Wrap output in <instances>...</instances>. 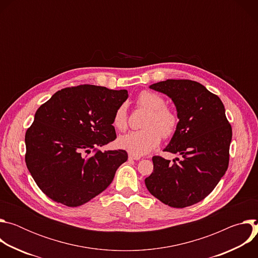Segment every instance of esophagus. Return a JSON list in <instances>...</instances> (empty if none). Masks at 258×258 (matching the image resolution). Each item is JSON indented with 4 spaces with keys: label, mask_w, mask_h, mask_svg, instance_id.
Listing matches in <instances>:
<instances>
[{
    "label": "esophagus",
    "mask_w": 258,
    "mask_h": 258,
    "mask_svg": "<svg viewBox=\"0 0 258 258\" xmlns=\"http://www.w3.org/2000/svg\"><path fill=\"white\" fill-rule=\"evenodd\" d=\"M128 159H131V160H140L141 157L140 156H135L133 154H128Z\"/></svg>",
    "instance_id": "1"
}]
</instances>
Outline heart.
Returning a JSON list of instances; mask_svg holds the SVG:
<instances>
[{
    "label": "heart",
    "mask_w": 258,
    "mask_h": 258,
    "mask_svg": "<svg viewBox=\"0 0 258 258\" xmlns=\"http://www.w3.org/2000/svg\"><path fill=\"white\" fill-rule=\"evenodd\" d=\"M138 105L149 111L144 122L146 128L120 136L117 145L130 154L142 156L156 148L161 141V135L169 138L175 133L178 118L172 110L165 107V100L155 93L142 92L138 97ZM113 125L120 132L127 127L125 105H120L116 109Z\"/></svg>",
    "instance_id": "heart-1"
}]
</instances>
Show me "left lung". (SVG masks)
Here are the masks:
<instances>
[{"label":"left lung","instance_id":"1","mask_svg":"<svg viewBox=\"0 0 258 258\" xmlns=\"http://www.w3.org/2000/svg\"><path fill=\"white\" fill-rule=\"evenodd\" d=\"M149 88L165 94L175 106L177 127L163 151L181 158L170 162L154 156L153 172L145 178L146 187L168 206L193 205L212 192L228 169L232 126L225 106L194 81L166 80Z\"/></svg>","mask_w":258,"mask_h":258}]
</instances>
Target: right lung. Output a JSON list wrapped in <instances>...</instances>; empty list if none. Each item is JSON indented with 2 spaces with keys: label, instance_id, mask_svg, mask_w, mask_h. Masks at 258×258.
I'll return each instance as SVG.
<instances>
[{
  "label": "right lung",
  "instance_id": "right-lung-1",
  "mask_svg": "<svg viewBox=\"0 0 258 258\" xmlns=\"http://www.w3.org/2000/svg\"><path fill=\"white\" fill-rule=\"evenodd\" d=\"M127 97L126 90L82 85L56 92L36 110L25 134V162L49 198L76 207L111 183L127 153L98 147L116 139L113 116Z\"/></svg>",
  "mask_w": 258,
  "mask_h": 258
}]
</instances>
